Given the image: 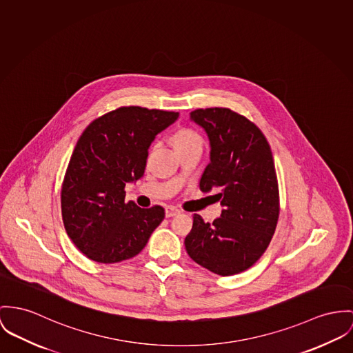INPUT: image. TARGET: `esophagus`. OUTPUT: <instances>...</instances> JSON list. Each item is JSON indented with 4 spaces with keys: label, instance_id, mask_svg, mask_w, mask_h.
Here are the masks:
<instances>
[{
    "label": "esophagus",
    "instance_id": "obj_1",
    "mask_svg": "<svg viewBox=\"0 0 353 353\" xmlns=\"http://www.w3.org/2000/svg\"><path fill=\"white\" fill-rule=\"evenodd\" d=\"M179 214H180V210H179V208H176V207H172V205H168V207H165V216L173 217L176 216V215H179Z\"/></svg>",
    "mask_w": 353,
    "mask_h": 353
}]
</instances>
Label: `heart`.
<instances>
[{
	"instance_id": "b5f03b06",
	"label": "heart",
	"mask_w": 353,
	"mask_h": 353,
	"mask_svg": "<svg viewBox=\"0 0 353 353\" xmlns=\"http://www.w3.org/2000/svg\"><path fill=\"white\" fill-rule=\"evenodd\" d=\"M173 143H174V148H181L192 143H201V138L196 132L190 129H181L173 136Z\"/></svg>"
}]
</instances>
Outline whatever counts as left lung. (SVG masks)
Returning a JSON list of instances; mask_svg holds the SVG:
<instances>
[{"label":"left lung","instance_id":"8db88e82","mask_svg":"<svg viewBox=\"0 0 353 353\" xmlns=\"http://www.w3.org/2000/svg\"><path fill=\"white\" fill-rule=\"evenodd\" d=\"M190 121L204 129L211 148L200 190H216L223 210L212 224L193 215L185 248L210 272L239 274L266 251L279 216L272 149L263 133L232 110H194Z\"/></svg>","mask_w":353,"mask_h":353}]
</instances>
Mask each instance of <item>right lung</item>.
<instances>
[{
	"label": "right lung",
	"instance_id": "obj_1",
	"mask_svg": "<svg viewBox=\"0 0 353 353\" xmlns=\"http://www.w3.org/2000/svg\"><path fill=\"white\" fill-rule=\"evenodd\" d=\"M179 112L119 108L92 121L81 133L61 187L67 235L99 263L136 256L165 216L163 207L125 203V187L143 176L148 150Z\"/></svg>",
	"mask_w": 353,
	"mask_h": 353
}]
</instances>
